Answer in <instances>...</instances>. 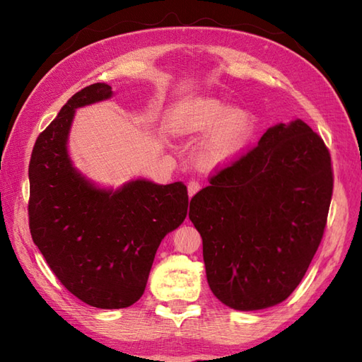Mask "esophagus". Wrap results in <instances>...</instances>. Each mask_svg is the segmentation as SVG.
<instances>
[{"label": "esophagus", "instance_id": "obj_1", "mask_svg": "<svg viewBox=\"0 0 362 362\" xmlns=\"http://www.w3.org/2000/svg\"><path fill=\"white\" fill-rule=\"evenodd\" d=\"M199 189H201V185H199V183H197L196 180L188 182V196H189V197H193Z\"/></svg>", "mask_w": 362, "mask_h": 362}]
</instances>
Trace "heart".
Masks as SVG:
<instances>
[{
	"instance_id": "b5f03b06",
	"label": "heart",
	"mask_w": 362,
	"mask_h": 362,
	"mask_svg": "<svg viewBox=\"0 0 362 362\" xmlns=\"http://www.w3.org/2000/svg\"><path fill=\"white\" fill-rule=\"evenodd\" d=\"M175 135H205L199 158L206 168L226 165L245 149L257 130V117L222 99L204 96L182 104L169 122Z\"/></svg>"
}]
</instances>
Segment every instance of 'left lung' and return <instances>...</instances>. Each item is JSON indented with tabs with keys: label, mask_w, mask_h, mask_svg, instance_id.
I'll use <instances>...</instances> for the list:
<instances>
[{
	"label": "left lung",
	"mask_w": 362,
	"mask_h": 362,
	"mask_svg": "<svg viewBox=\"0 0 362 362\" xmlns=\"http://www.w3.org/2000/svg\"><path fill=\"white\" fill-rule=\"evenodd\" d=\"M333 194L332 158L302 119L269 127L257 148L191 199L206 281L218 300L257 311L286 300L316 253Z\"/></svg>",
	"instance_id": "obj_1"
}]
</instances>
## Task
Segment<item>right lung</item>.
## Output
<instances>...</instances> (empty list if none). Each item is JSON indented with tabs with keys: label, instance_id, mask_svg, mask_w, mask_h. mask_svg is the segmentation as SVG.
Instances as JSON below:
<instances>
[{
	"label": "right lung",
	"instance_id": "right-lung-1",
	"mask_svg": "<svg viewBox=\"0 0 362 362\" xmlns=\"http://www.w3.org/2000/svg\"><path fill=\"white\" fill-rule=\"evenodd\" d=\"M113 96L104 82L78 91L38 135L29 163V228L60 283L83 303L127 308L140 300L161 240L188 213L185 183L87 179L68 152L74 113Z\"/></svg>",
	"mask_w": 362,
	"mask_h": 362
}]
</instances>
